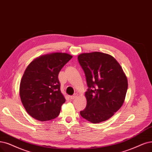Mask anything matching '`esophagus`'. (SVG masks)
<instances>
[{
    "mask_svg": "<svg viewBox=\"0 0 152 152\" xmlns=\"http://www.w3.org/2000/svg\"><path fill=\"white\" fill-rule=\"evenodd\" d=\"M77 96H78V94L76 93V94H75L74 95H73V96H70V98H71V99H75V98H76L77 97Z\"/></svg>",
    "mask_w": 152,
    "mask_h": 152,
    "instance_id": "esophagus-1",
    "label": "esophagus"
}]
</instances>
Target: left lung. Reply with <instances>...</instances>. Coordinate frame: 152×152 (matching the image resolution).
I'll use <instances>...</instances> for the list:
<instances>
[{
	"instance_id": "8db88e82",
	"label": "left lung",
	"mask_w": 152,
	"mask_h": 152,
	"mask_svg": "<svg viewBox=\"0 0 152 152\" xmlns=\"http://www.w3.org/2000/svg\"><path fill=\"white\" fill-rule=\"evenodd\" d=\"M78 61L85 73L88 89L86 107L80 115L93 123L108 120L125 102L127 77L112 56L100 52L82 53Z\"/></svg>"
}]
</instances>
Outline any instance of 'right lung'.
Instances as JSON below:
<instances>
[{"mask_svg": "<svg viewBox=\"0 0 152 152\" xmlns=\"http://www.w3.org/2000/svg\"><path fill=\"white\" fill-rule=\"evenodd\" d=\"M72 58L64 53L48 54L36 58L26 67L19 94L27 113L34 119L46 121L59 115L66 99L60 90L58 75Z\"/></svg>", "mask_w": 152, "mask_h": 152, "instance_id": "add662e5", "label": "right lung"}]
</instances>
